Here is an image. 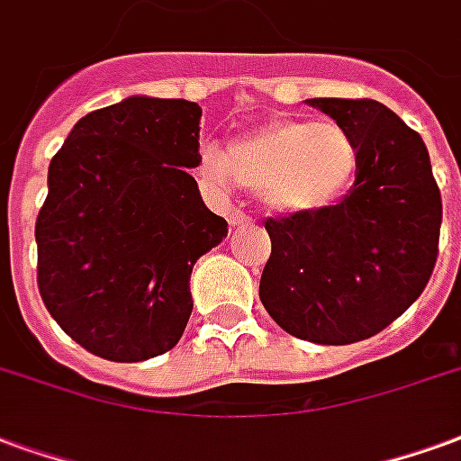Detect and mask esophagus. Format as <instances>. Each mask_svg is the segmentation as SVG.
<instances>
[{"label": "esophagus", "mask_w": 461, "mask_h": 461, "mask_svg": "<svg viewBox=\"0 0 461 461\" xmlns=\"http://www.w3.org/2000/svg\"><path fill=\"white\" fill-rule=\"evenodd\" d=\"M228 223H230L233 228H245L253 223V218L248 216V213H243V211H233V213L228 216Z\"/></svg>", "instance_id": "obj_1"}]
</instances>
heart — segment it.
Wrapping results in <instances>:
<instances>
[{"mask_svg":"<svg viewBox=\"0 0 461 461\" xmlns=\"http://www.w3.org/2000/svg\"><path fill=\"white\" fill-rule=\"evenodd\" d=\"M201 169L218 186L233 179L243 189L260 191L280 213H314L354 184L358 149L334 122L275 120L230 144L226 154L206 149Z\"/></svg>","mask_w":461,"mask_h":461,"instance_id":"obj_1","label":"heart"}]
</instances>
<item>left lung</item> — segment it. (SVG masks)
<instances>
[{
  "mask_svg": "<svg viewBox=\"0 0 461 461\" xmlns=\"http://www.w3.org/2000/svg\"><path fill=\"white\" fill-rule=\"evenodd\" d=\"M309 105L351 134L358 171L337 206L265 221L272 253L260 302L292 337L344 346L375 337L428 287L442 196L422 137L383 103L314 97Z\"/></svg>",
  "mask_w": 461,
  "mask_h": 461,
  "instance_id": "left-lung-1",
  "label": "left lung"
}]
</instances>
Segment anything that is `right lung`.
<instances>
[{
	"mask_svg": "<svg viewBox=\"0 0 461 461\" xmlns=\"http://www.w3.org/2000/svg\"><path fill=\"white\" fill-rule=\"evenodd\" d=\"M201 107L127 97L70 130L36 218V282L59 327L90 354L134 364L179 344L194 263L228 233L189 169Z\"/></svg>",
	"mask_w": 461,
	"mask_h": 461,
	"instance_id": "add662e5",
	"label": "right lung"
}]
</instances>
